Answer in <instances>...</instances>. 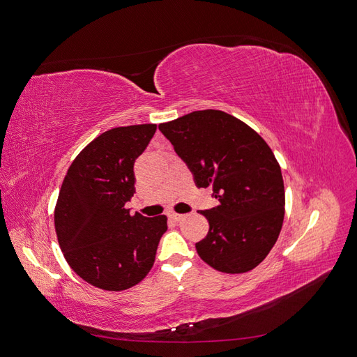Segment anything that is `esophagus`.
<instances>
[{
    "label": "esophagus",
    "mask_w": 357,
    "mask_h": 357,
    "mask_svg": "<svg viewBox=\"0 0 357 357\" xmlns=\"http://www.w3.org/2000/svg\"><path fill=\"white\" fill-rule=\"evenodd\" d=\"M183 218H185V215L183 214H177V213H169V219H172L174 222H180Z\"/></svg>",
    "instance_id": "34e87169"
}]
</instances>
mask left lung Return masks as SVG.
Here are the masks:
<instances>
[{
    "mask_svg": "<svg viewBox=\"0 0 357 357\" xmlns=\"http://www.w3.org/2000/svg\"><path fill=\"white\" fill-rule=\"evenodd\" d=\"M190 169L197 188H211L218 207L201 211L207 236L195 244L214 269L241 274L274 247L284 219L282 169L265 139L228 113L199 110L159 125Z\"/></svg>",
    "mask_w": 357,
    "mask_h": 357,
    "instance_id": "1",
    "label": "left lung"
}]
</instances>
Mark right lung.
<instances>
[{
	"instance_id": "obj_1",
	"label": "right lung",
	"mask_w": 357,
	"mask_h": 357,
	"mask_svg": "<svg viewBox=\"0 0 357 357\" xmlns=\"http://www.w3.org/2000/svg\"><path fill=\"white\" fill-rule=\"evenodd\" d=\"M156 125L119 126L102 132L73 160L55 207L59 247L73 271L104 290L138 284L153 266L167 218L125 208L135 193V159Z\"/></svg>"
}]
</instances>
